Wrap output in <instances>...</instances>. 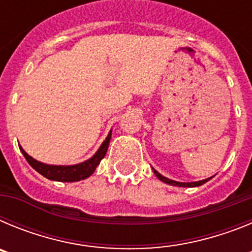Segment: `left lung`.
Here are the masks:
<instances>
[{"mask_svg":"<svg viewBox=\"0 0 252 252\" xmlns=\"http://www.w3.org/2000/svg\"><path fill=\"white\" fill-rule=\"evenodd\" d=\"M153 171L154 174L157 175L158 179H160L161 182H164V183L169 184V186H174V187H186V188H193V187H199L202 186V184L207 183L208 180L212 179L213 177L211 178H207V179H203V180H198V182H188V183H186V182H177V180H173V179H169V178L164 177V175H161L158 170H155V169L153 168Z\"/></svg>","mask_w":252,"mask_h":252,"instance_id":"left-lung-1","label":"left lung"}]
</instances>
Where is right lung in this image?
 Returning a JSON list of instances; mask_svg holds the SVG:
<instances>
[{"label": "right lung", "mask_w": 252, "mask_h": 252, "mask_svg": "<svg viewBox=\"0 0 252 252\" xmlns=\"http://www.w3.org/2000/svg\"><path fill=\"white\" fill-rule=\"evenodd\" d=\"M111 135H112V130H110V132H108L107 137L104 139V141L102 142L101 146L98 148V150L95 151V154L92 158L84 160V161L79 162V164H74V165H51V164H45V162L37 161L36 159L30 157V155L21 148V145L19 146L22 155L25 157V159L28 160L29 164H30L39 174L45 177L46 179L55 180V182H66V183H70V182H79V180L87 179V178L91 177V175L94 173L95 168L99 165L101 160L103 159L104 155H106L107 149H108V145H110Z\"/></svg>", "instance_id": "right-lung-1"}]
</instances>
